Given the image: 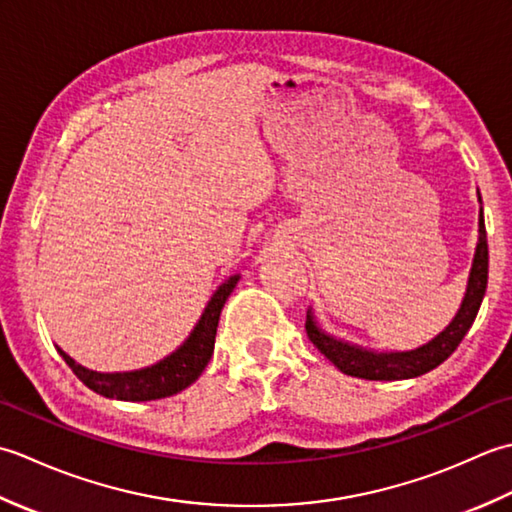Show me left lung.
Listing matches in <instances>:
<instances>
[{
    "instance_id": "obj_1",
    "label": "left lung",
    "mask_w": 512,
    "mask_h": 512,
    "mask_svg": "<svg viewBox=\"0 0 512 512\" xmlns=\"http://www.w3.org/2000/svg\"><path fill=\"white\" fill-rule=\"evenodd\" d=\"M477 200L482 204L480 191ZM477 246L471 264L469 281H466V292L460 303V310L455 312L451 323L440 334L433 336L420 347L405 352H380L372 347H363L352 341H345L341 336H334L321 328V323L314 317V310L308 308L306 317V332L308 339L317 345V350L332 361L347 376L365 378V380H405L416 378L436 369L440 363L455 352V347L462 343L466 332L480 312L482 299L486 295L488 284V244H486V228H484V211L480 206V220H477Z\"/></svg>"
}]
</instances>
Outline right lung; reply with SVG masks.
I'll return each mask as SVG.
<instances>
[{"label": "right lung", "mask_w": 512, "mask_h": 512, "mask_svg": "<svg viewBox=\"0 0 512 512\" xmlns=\"http://www.w3.org/2000/svg\"><path fill=\"white\" fill-rule=\"evenodd\" d=\"M237 281L239 273L231 275L224 284H220L209 303H206L202 317L195 323L187 341L176 352H171L162 361L149 367L134 369V372H94V369L76 363L61 347H57V350L63 356V361L70 365L72 372L79 376L81 383L105 398L145 402L173 396L193 385L204 372V367L209 365L215 347L217 321H220V312L226 299L231 297Z\"/></svg>", "instance_id": "1"}]
</instances>
